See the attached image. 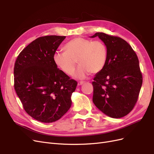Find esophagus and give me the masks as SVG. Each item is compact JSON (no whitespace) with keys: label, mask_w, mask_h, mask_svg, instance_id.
I'll list each match as a JSON object with an SVG mask.
<instances>
[{"label":"esophagus","mask_w":154,"mask_h":154,"mask_svg":"<svg viewBox=\"0 0 154 154\" xmlns=\"http://www.w3.org/2000/svg\"><path fill=\"white\" fill-rule=\"evenodd\" d=\"M83 83H84V82H78V85H83Z\"/></svg>","instance_id":"obj_1"}]
</instances>
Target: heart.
I'll list each match as a JSON object with an SVG mask.
<instances>
[{
    "label": "heart",
    "mask_w": 154,
    "mask_h": 154,
    "mask_svg": "<svg viewBox=\"0 0 154 154\" xmlns=\"http://www.w3.org/2000/svg\"><path fill=\"white\" fill-rule=\"evenodd\" d=\"M65 52H56L53 61L60 70L67 75H72L76 62L80 65L75 77L85 78L90 74L100 72L105 66L108 51L101 40L92 41L82 37L74 38L64 45Z\"/></svg>",
    "instance_id": "heart-1"
}]
</instances>
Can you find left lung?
<instances>
[{
  "mask_svg": "<svg viewBox=\"0 0 154 154\" xmlns=\"http://www.w3.org/2000/svg\"><path fill=\"white\" fill-rule=\"evenodd\" d=\"M96 36L105 44L108 55L105 67L92 83L93 103L111 118L124 117L136 105L143 83L137 56L119 36L96 32L91 38Z\"/></svg>",
  "mask_w": 154,
  "mask_h": 154,
  "instance_id": "obj_1",
  "label": "left lung"
}]
</instances>
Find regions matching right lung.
Instances as JSON below:
<instances>
[{
  "mask_svg": "<svg viewBox=\"0 0 154 154\" xmlns=\"http://www.w3.org/2000/svg\"><path fill=\"white\" fill-rule=\"evenodd\" d=\"M65 38L57 35L39 37L21 51L14 66V87L23 108L42 123L54 122L67 112L78 84L53 61Z\"/></svg>",
  "mask_w": 154,
  "mask_h": 154,
  "instance_id": "add662e5",
  "label": "right lung"
}]
</instances>
